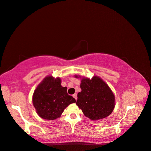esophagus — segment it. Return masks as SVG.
Returning a JSON list of instances; mask_svg holds the SVG:
<instances>
[{"instance_id":"obj_1","label":"esophagus","mask_w":151,"mask_h":151,"mask_svg":"<svg viewBox=\"0 0 151 151\" xmlns=\"http://www.w3.org/2000/svg\"><path fill=\"white\" fill-rule=\"evenodd\" d=\"M73 96L74 97V98H75V100H76V99H77V94L76 93H75V94H74L73 95Z\"/></svg>"}]
</instances>
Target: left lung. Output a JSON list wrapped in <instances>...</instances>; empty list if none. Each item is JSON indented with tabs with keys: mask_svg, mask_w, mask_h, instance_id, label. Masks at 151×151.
Wrapping results in <instances>:
<instances>
[{
	"mask_svg": "<svg viewBox=\"0 0 151 151\" xmlns=\"http://www.w3.org/2000/svg\"><path fill=\"white\" fill-rule=\"evenodd\" d=\"M81 92L76 104L91 120L103 119L111 114L114 107V96L109 86L98 76L83 78Z\"/></svg>",
	"mask_w": 151,
	"mask_h": 151,
	"instance_id": "left-lung-1",
	"label": "left lung"
}]
</instances>
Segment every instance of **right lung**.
Masks as SVG:
<instances>
[{
  "mask_svg": "<svg viewBox=\"0 0 151 151\" xmlns=\"http://www.w3.org/2000/svg\"><path fill=\"white\" fill-rule=\"evenodd\" d=\"M60 78L47 76L34 92L32 103L41 118L54 120L59 117L66 107L75 103L76 100L68 95L67 88L61 86Z\"/></svg>",
  "mask_w": 151,
  "mask_h": 151,
  "instance_id": "obj_1",
  "label": "right lung"
}]
</instances>
